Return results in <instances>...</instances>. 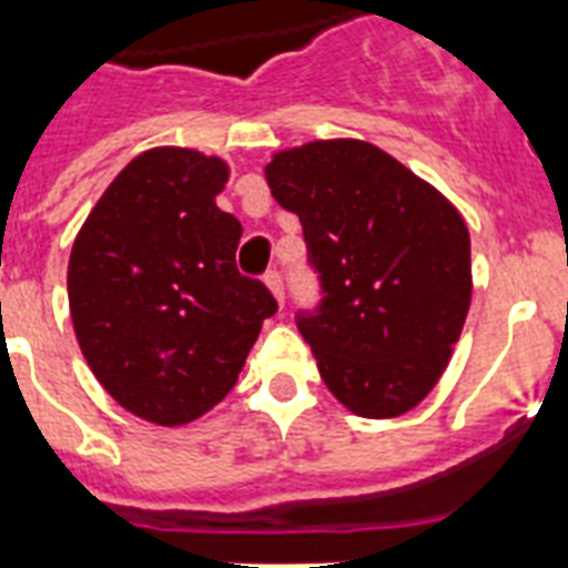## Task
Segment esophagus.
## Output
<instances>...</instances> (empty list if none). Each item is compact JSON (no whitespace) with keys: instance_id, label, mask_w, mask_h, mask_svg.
I'll return each mask as SVG.
<instances>
[{"instance_id":"34e87169","label":"esophagus","mask_w":568,"mask_h":568,"mask_svg":"<svg viewBox=\"0 0 568 568\" xmlns=\"http://www.w3.org/2000/svg\"><path fill=\"white\" fill-rule=\"evenodd\" d=\"M265 283H267V288H271V292H274L276 301H280V306H283V303H285L283 274H280V271H276V267H271V271H267V274H265Z\"/></svg>"}]
</instances>
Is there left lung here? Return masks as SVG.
Returning a JSON list of instances; mask_svg holds the SVG:
<instances>
[{
	"label": "left lung",
	"mask_w": 568,
	"mask_h": 568,
	"mask_svg": "<svg viewBox=\"0 0 568 568\" xmlns=\"http://www.w3.org/2000/svg\"><path fill=\"white\" fill-rule=\"evenodd\" d=\"M267 185L301 217L321 301L294 321L321 379L356 415L422 404L471 303L466 221L427 182L365 141L276 153Z\"/></svg>",
	"instance_id": "left-lung-1"
}]
</instances>
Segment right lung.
Instances as JSON below:
<instances>
[{
    "mask_svg": "<svg viewBox=\"0 0 568 568\" xmlns=\"http://www.w3.org/2000/svg\"><path fill=\"white\" fill-rule=\"evenodd\" d=\"M221 159L159 146L129 162L75 235L67 294L75 338L105 392L176 427L235 386L262 321V280L235 265L241 223L214 205Z\"/></svg>",
    "mask_w": 568,
    "mask_h": 568,
    "instance_id": "obj_1",
    "label": "right lung"
}]
</instances>
